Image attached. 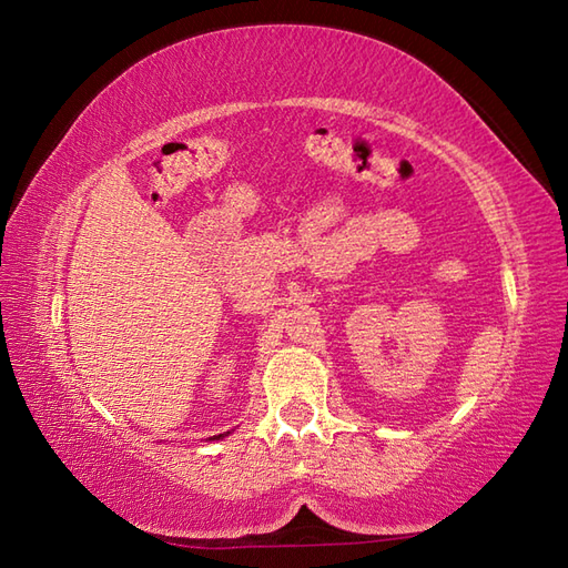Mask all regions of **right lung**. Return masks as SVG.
<instances>
[{
    "instance_id": "obj_1",
    "label": "right lung",
    "mask_w": 568,
    "mask_h": 568,
    "mask_svg": "<svg viewBox=\"0 0 568 568\" xmlns=\"http://www.w3.org/2000/svg\"><path fill=\"white\" fill-rule=\"evenodd\" d=\"M212 439H222V434H220V437H212Z\"/></svg>"
}]
</instances>
